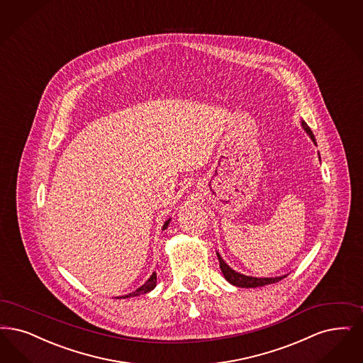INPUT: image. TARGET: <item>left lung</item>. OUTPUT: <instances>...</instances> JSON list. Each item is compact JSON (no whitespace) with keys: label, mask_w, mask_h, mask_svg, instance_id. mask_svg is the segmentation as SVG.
<instances>
[{"label":"left lung","mask_w":363,"mask_h":363,"mask_svg":"<svg viewBox=\"0 0 363 363\" xmlns=\"http://www.w3.org/2000/svg\"><path fill=\"white\" fill-rule=\"evenodd\" d=\"M301 125L303 128L306 130V133L309 135V138L312 139V142L316 145V139H315V135L312 133L311 128L308 127V124L305 121H301ZM218 262H220V269H221V273L223 276L225 277V279L233 284L235 286H239V288H257V286H264V285H269V284H276L278 281H281L282 278L288 276L281 277H269V278H257V277L245 276V274H240L238 272L233 270L225 262L223 261V258L220 257V254L218 252Z\"/></svg>","instance_id":"8db88e82"}]
</instances>
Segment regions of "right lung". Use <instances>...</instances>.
<instances>
[{
	"mask_svg": "<svg viewBox=\"0 0 363 363\" xmlns=\"http://www.w3.org/2000/svg\"><path fill=\"white\" fill-rule=\"evenodd\" d=\"M170 220L172 218H169L167 221H164V224H163V230H166L167 228V225H169V223H170ZM157 286V273H152L151 277L145 281V285H142L139 289L135 290V291H132V293H128V294H125V296H121V297H117V298H128V297H135V296H140V294H145V293H148V291H151V290L154 289Z\"/></svg>",
	"mask_w": 363,
	"mask_h": 363,
	"instance_id": "1",
	"label": "right lung"
}]
</instances>
